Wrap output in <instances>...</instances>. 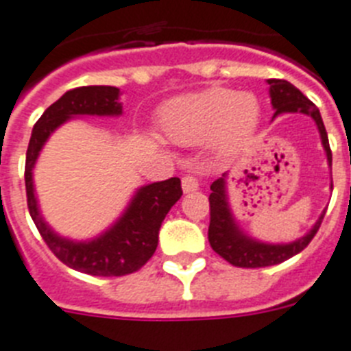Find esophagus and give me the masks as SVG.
Segmentation results:
<instances>
[{"label":"esophagus","instance_id":"1","mask_svg":"<svg viewBox=\"0 0 351 351\" xmlns=\"http://www.w3.org/2000/svg\"><path fill=\"white\" fill-rule=\"evenodd\" d=\"M182 187H184V193H194V191H198V178L194 175H184V178H182Z\"/></svg>","mask_w":351,"mask_h":351}]
</instances>
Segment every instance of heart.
<instances>
[{"instance_id": "1", "label": "heart", "mask_w": 351, "mask_h": 351, "mask_svg": "<svg viewBox=\"0 0 351 351\" xmlns=\"http://www.w3.org/2000/svg\"><path fill=\"white\" fill-rule=\"evenodd\" d=\"M258 114L255 96L214 87L166 103L160 112V128L173 143L194 144L212 137L216 146L230 149L252 134Z\"/></svg>"}]
</instances>
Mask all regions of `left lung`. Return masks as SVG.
Masks as SVG:
<instances>
[{
  "label": "left lung",
  "mask_w": 351,
  "mask_h": 351,
  "mask_svg": "<svg viewBox=\"0 0 351 351\" xmlns=\"http://www.w3.org/2000/svg\"><path fill=\"white\" fill-rule=\"evenodd\" d=\"M269 84L271 103L275 107V116L280 112H303L308 114L316 121L317 128L321 134V143L328 157V164L332 166V152L328 144V135H326L325 125L319 116V110L307 96H303L302 90H298L293 84L287 80H276L271 78ZM210 196H208V205H210V225H208V243L212 250L230 262L235 267H266L275 266L287 258L294 257L296 253L305 250L308 246L314 235L317 234L321 226V221L325 217V212L321 214L317 223L305 237L294 241L291 244H262L257 241L248 239L246 235L241 234L232 219L230 208L226 203L225 194V178H217L210 185Z\"/></svg>",
  "instance_id": "left-lung-1"
}]
</instances>
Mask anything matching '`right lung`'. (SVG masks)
Wrapping results in <instances>:
<instances>
[{"instance_id": "obj_1", "label": "right lung", "mask_w": 351, "mask_h": 351, "mask_svg": "<svg viewBox=\"0 0 351 351\" xmlns=\"http://www.w3.org/2000/svg\"><path fill=\"white\" fill-rule=\"evenodd\" d=\"M119 89L110 85H89L67 90L58 101L46 108L35 123L26 152L25 185L26 203L40 237L60 262L71 269L93 276H125L139 271L153 257L158 244V228L175 205L182 191L180 178L155 182L135 194L125 216L107 234L90 243H73L49 230L37 210L32 169L43 144L57 126L73 116H117L121 114Z\"/></svg>"}]
</instances>
